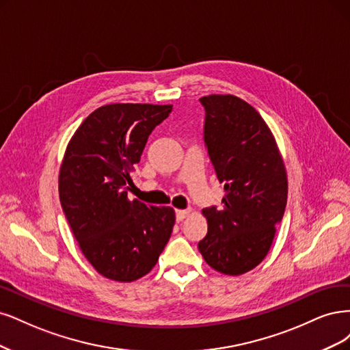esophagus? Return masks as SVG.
I'll return each mask as SVG.
<instances>
[{
  "label": "esophagus",
  "instance_id": "1",
  "mask_svg": "<svg viewBox=\"0 0 350 350\" xmlns=\"http://www.w3.org/2000/svg\"><path fill=\"white\" fill-rule=\"evenodd\" d=\"M191 213V209H176V219L177 221H183L186 217H189Z\"/></svg>",
  "mask_w": 350,
  "mask_h": 350
}]
</instances>
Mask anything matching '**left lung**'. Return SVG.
I'll return each mask as SVG.
<instances>
[{"instance_id": "left-lung-1", "label": "left lung", "mask_w": 350, "mask_h": 350, "mask_svg": "<svg viewBox=\"0 0 350 350\" xmlns=\"http://www.w3.org/2000/svg\"><path fill=\"white\" fill-rule=\"evenodd\" d=\"M205 144L224 183L222 208L202 209L208 234L198 249L217 272L239 276L263 262L284 217L288 176L272 131L260 113L232 94H209Z\"/></svg>"}]
</instances>
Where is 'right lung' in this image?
Here are the masks:
<instances>
[{"label":"right lung","instance_id":"add662e5","mask_svg":"<svg viewBox=\"0 0 350 350\" xmlns=\"http://www.w3.org/2000/svg\"><path fill=\"white\" fill-rule=\"evenodd\" d=\"M172 110V105L101 106L66 145L61 205L81 253L107 279L133 282L150 273L172 235L174 209L129 200L126 190L148 135Z\"/></svg>","mask_w":350,"mask_h":350}]
</instances>
